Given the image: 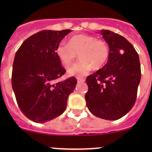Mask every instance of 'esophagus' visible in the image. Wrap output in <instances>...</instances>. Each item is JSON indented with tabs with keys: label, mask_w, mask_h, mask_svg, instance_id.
<instances>
[{
	"label": "esophagus",
	"mask_w": 152,
	"mask_h": 152,
	"mask_svg": "<svg viewBox=\"0 0 152 152\" xmlns=\"http://www.w3.org/2000/svg\"><path fill=\"white\" fill-rule=\"evenodd\" d=\"M77 82H78V83H83V82H84V81H85V79L81 78V77H77Z\"/></svg>",
	"instance_id": "obj_1"
}]
</instances>
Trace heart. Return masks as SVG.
<instances>
[{
  "mask_svg": "<svg viewBox=\"0 0 152 152\" xmlns=\"http://www.w3.org/2000/svg\"><path fill=\"white\" fill-rule=\"evenodd\" d=\"M78 52L80 60L68 68L67 73L69 76L87 75L93 68L98 69L103 67L110 56L109 47L105 42L86 34L72 36L68 44L61 42L56 48V56L64 66L73 61Z\"/></svg>",
  "mask_w": 152,
  "mask_h": 152,
  "instance_id": "b5f03b06",
  "label": "heart"
}]
</instances>
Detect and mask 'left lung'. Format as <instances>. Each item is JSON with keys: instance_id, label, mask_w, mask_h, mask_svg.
<instances>
[{"instance_id": "left-lung-1", "label": "left lung", "mask_w": 152, "mask_h": 152, "mask_svg": "<svg viewBox=\"0 0 152 152\" xmlns=\"http://www.w3.org/2000/svg\"><path fill=\"white\" fill-rule=\"evenodd\" d=\"M100 33L108 44L107 64L87 77L85 94L90 112L103 119L116 120L130 111L141 80L139 55L123 36L110 30Z\"/></svg>"}]
</instances>
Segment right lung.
Masks as SVG:
<instances>
[{"label":"right lung","instance_id":"add662e5","mask_svg":"<svg viewBox=\"0 0 152 152\" xmlns=\"http://www.w3.org/2000/svg\"><path fill=\"white\" fill-rule=\"evenodd\" d=\"M71 32L40 31L26 39L16 52L12 88L20 110L35 123H45L62 114L77 84L74 77L58 80L65 70L56 48Z\"/></svg>","mask_w":152,"mask_h":152}]
</instances>
